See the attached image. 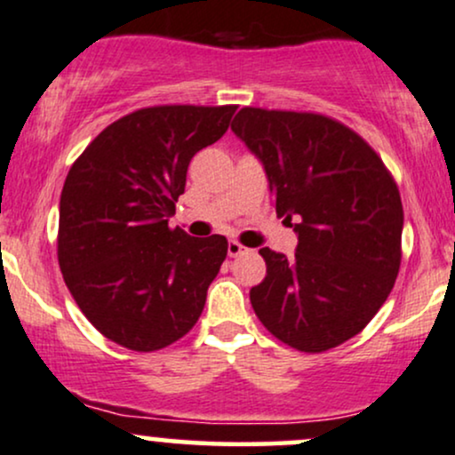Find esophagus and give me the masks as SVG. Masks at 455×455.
<instances>
[{
	"label": "esophagus",
	"mask_w": 455,
	"mask_h": 455,
	"mask_svg": "<svg viewBox=\"0 0 455 455\" xmlns=\"http://www.w3.org/2000/svg\"><path fill=\"white\" fill-rule=\"evenodd\" d=\"M247 251H249V249L244 247V244L238 243V241H229V243H228V253H229V258H238V255H244Z\"/></svg>",
	"instance_id": "34e87169"
}]
</instances>
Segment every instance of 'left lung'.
I'll return each instance as SVG.
<instances>
[{
	"label": "left lung",
	"instance_id": "1",
	"mask_svg": "<svg viewBox=\"0 0 455 455\" xmlns=\"http://www.w3.org/2000/svg\"><path fill=\"white\" fill-rule=\"evenodd\" d=\"M232 131L262 161L277 217L299 234L294 258L259 249L267 277L249 292L270 333L324 352L365 329L402 262L400 191L361 135L309 111L243 107Z\"/></svg>",
	"mask_w": 455,
	"mask_h": 455
}]
</instances>
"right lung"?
I'll use <instances>...</instances> for the list:
<instances>
[{
  "label": "right lung",
  "mask_w": 455,
  "mask_h": 455,
  "mask_svg": "<svg viewBox=\"0 0 455 455\" xmlns=\"http://www.w3.org/2000/svg\"><path fill=\"white\" fill-rule=\"evenodd\" d=\"M236 105H159L120 117L70 167L60 197L58 259L85 318L135 352L161 350L202 315L228 255L226 236H188L167 221L202 148Z\"/></svg>",
  "instance_id": "1"
}]
</instances>
